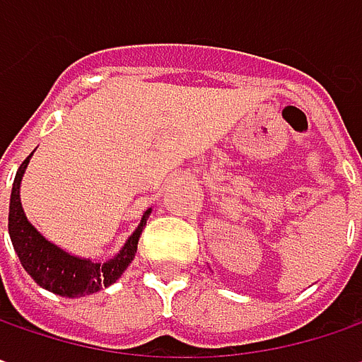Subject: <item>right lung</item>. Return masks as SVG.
Listing matches in <instances>:
<instances>
[{"mask_svg":"<svg viewBox=\"0 0 362 362\" xmlns=\"http://www.w3.org/2000/svg\"><path fill=\"white\" fill-rule=\"evenodd\" d=\"M30 158L32 154L21 162L18 174H16L13 188H11V200H9V224H7L21 267L25 268V272L40 286H44L45 291L59 294V296H68V298L98 293L102 286L114 284L136 256L138 240H140V234L146 226V218H148L150 210L144 214L140 226L128 238V243L124 244L119 255L114 256L112 260L102 264V262H92V260H81L76 256H69L68 252L47 243L23 214V208L19 202V182H21L23 170L28 166Z\"/></svg>","mask_w":362,"mask_h":362,"instance_id":"obj_1","label":"right lung"}]
</instances>
